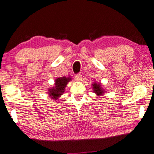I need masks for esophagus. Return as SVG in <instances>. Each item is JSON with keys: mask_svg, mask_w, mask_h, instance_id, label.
<instances>
[{"mask_svg": "<svg viewBox=\"0 0 154 154\" xmlns=\"http://www.w3.org/2000/svg\"><path fill=\"white\" fill-rule=\"evenodd\" d=\"M75 79L77 82H81L82 79V76L80 74H77L76 76H75Z\"/></svg>", "mask_w": 154, "mask_h": 154, "instance_id": "esophagus-1", "label": "esophagus"}]
</instances>
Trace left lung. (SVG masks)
Listing matches in <instances>:
<instances>
[{
  "label": "left lung",
  "instance_id": "1",
  "mask_svg": "<svg viewBox=\"0 0 154 154\" xmlns=\"http://www.w3.org/2000/svg\"><path fill=\"white\" fill-rule=\"evenodd\" d=\"M93 90L94 92L98 96H102L105 94V90L104 89L102 86V84L100 83H97L96 82H94V83L91 84Z\"/></svg>",
  "mask_w": 154,
  "mask_h": 154
}]
</instances>
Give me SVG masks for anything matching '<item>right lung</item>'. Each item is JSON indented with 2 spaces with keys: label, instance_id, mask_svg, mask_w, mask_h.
Masks as SVG:
<instances>
[{
  "label": "right lung",
  "instance_id": "1",
  "mask_svg": "<svg viewBox=\"0 0 154 154\" xmlns=\"http://www.w3.org/2000/svg\"><path fill=\"white\" fill-rule=\"evenodd\" d=\"M72 80L71 77H60L55 79L54 85L48 89L47 94L51 99L56 100L65 92V88L69 82Z\"/></svg>",
  "mask_w": 154,
  "mask_h": 154
}]
</instances>
